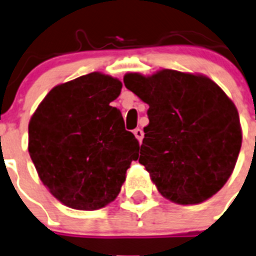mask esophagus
Returning <instances> with one entry per match:
<instances>
[{
  "instance_id": "obj_1",
  "label": "esophagus",
  "mask_w": 256,
  "mask_h": 256,
  "mask_svg": "<svg viewBox=\"0 0 256 256\" xmlns=\"http://www.w3.org/2000/svg\"><path fill=\"white\" fill-rule=\"evenodd\" d=\"M134 135H135V138L138 139L139 142H142L143 132H142V130H140V128H135V130H134Z\"/></svg>"
}]
</instances>
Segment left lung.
<instances>
[{"instance_id": "left-lung-1", "label": "left lung", "mask_w": 256, "mask_h": 256, "mask_svg": "<svg viewBox=\"0 0 256 256\" xmlns=\"http://www.w3.org/2000/svg\"><path fill=\"white\" fill-rule=\"evenodd\" d=\"M124 82L150 106L139 163L159 193L178 205L214 196L232 176L242 146L234 102L201 74L128 72Z\"/></svg>"}]
</instances>
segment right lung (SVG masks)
Instances as JSON below:
<instances>
[{
    "label": "right lung",
    "instance_id": "obj_1",
    "mask_svg": "<svg viewBox=\"0 0 256 256\" xmlns=\"http://www.w3.org/2000/svg\"><path fill=\"white\" fill-rule=\"evenodd\" d=\"M118 78L92 72L54 86L28 122V154L56 200L78 210H97L117 198L139 142L110 106Z\"/></svg>",
    "mask_w": 256,
    "mask_h": 256
}]
</instances>
